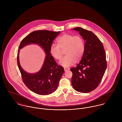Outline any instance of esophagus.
<instances>
[{
  "mask_svg": "<svg viewBox=\"0 0 122 122\" xmlns=\"http://www.w3.org/2000/svg\"><path fill=\"white\" fill-rule=\"evenodd\" d=\"M70 70V69H69V68L64 69V71H65V72H66V71H68V70Z\"/></svg>",
  "mask_w": 122,
  "mask_h": 122,
  "instance_id": "obj_1",
  "label": "esophagus"
}]
</instances>
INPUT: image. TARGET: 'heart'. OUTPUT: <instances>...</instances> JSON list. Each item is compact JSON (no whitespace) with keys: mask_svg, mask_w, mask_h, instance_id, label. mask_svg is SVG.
Here are the masks:
<instances>
[{"mask_svg":"<svg viewBox=\"0 0 122 122\" xmlns=\"http://www.w3.org/2000/svg\"><path fill=\"white\" fill-rule=\"evenodd\" d=\"M58 44H52L50 47V52L52 57L60 60L62 56L63 51L66 55L60 61V64L65 68L73 65L80 60L85 51V43L80 35L66 33L61 36L57 39Z\"/></svg>","mask_w":122,"mask_h":122,"instance_id":"heart-1","label":"heart"}]
</instances>
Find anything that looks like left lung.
Returning <instances> with one entry per match:
<instances>
[{"mask_svg":"<svg viewBox=\"0 0 122 122\" xmlns=\"http://www.w3.org/2000/svg\"><path fill=\"white\" fill-rule=\"evenodd\" d=\"M73 30L78 31L85 41V51L76 67L70 69L71 83L76 91L87 93L98 86L104 75L106 53L102 43L93 32L81 27Z\"/></svg>","mask_w":122,"mask_h":122,"instance_id":"obj_1","label":"left lung"}]
</instances>
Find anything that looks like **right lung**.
Segmentation results:
<instances>
[{"mask_svg":"<svg viewBox=\"0 0 122 122\" xmlns=\"http://www.w3.org/2000/svg\"><path fill=\"white\" fill-rule=\"evenodd\" d=\"M61 32L43 30L34 31L27 36L21 41L17 53V64L23 83L30 90L39 95H47L54 92L64 73L62 66H58L50 52L53 40ZM34 43L41 46L46 54L42 68L36 73L26 72L21 67L18 58L19 50L23 47Z\"/></svg>","mask_w":122,"mask_h":122,"instance_id":"obj_1","label":"right lung"}]
</instances>
